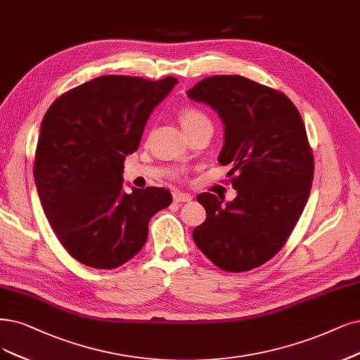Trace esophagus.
Here are the masks:
<instances>
[{
	"label": "esophagus",
	"mask_w": 360,
	"mask_h": 360,
	"mask_svg": "<svg viewBox=\"0 0 360 360\" xmlns=\"http://www.w3.org/2000/svg\"><path fill=\"white\" fill-rule=\"evenodd\" d=\"M193 197L190 194H185V193H173V202L175 203H185V202H191Z\"/></svg>",
	"instance_id": "34e87169"
}]
</instances>
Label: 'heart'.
Returning a JSON list of instances; mask_svg holds the SVG:
<instances>
[{
  "label": "heart",
  "instance_id": "obj_1",
  "mask_svg": "<svg viewBox=\"0 0 360 360\" xmlns=\"http://www.w3.org/2000/svg\"><path fill=\"white\" fill-rule=\"evenodd\" d=\"M206 122H209L207 117L205 114H202L200 111H197V110H184L179 114V123L182 126L184 131L190 130V129H193L198 124H202V123H206Z\"/></svg>",
  "mask_w": 360,
  "mask_h": 360
}]
</instances>
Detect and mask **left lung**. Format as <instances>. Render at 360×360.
Wrapping results in <instances>:
<instances>
[{"mask_svg":"<svg viewBox=\"0 0 360 360\" xmlns=\"http://www.w3.org/2000/svg\"><path fill=\"white\" fill-rule=\"evenodd\" d=\"M187 96L215 110L224 124L218 155L230 166L233 202L203 193L206 219L193 238L225 271H248L271 259L297 225L313 182L304 122L283 93L240 75L202 79Z\"/></svg>","mask_w":360,"mask_h":360,"instance_id":"8db88e82","label":"left lung"}]
</instances>
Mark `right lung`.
Returning a JSON list of instances; mask_svg holds the SVG:
<instances>
[{"mask_svg":"<svg viewBox=\"0 0 360 360\" xmlns=\"http://www.w3.org/2000/svg\"><path fill=\"white\" fill-rule=\"evenodd\" d=\"M178 84L102 75L65 93L46 112L34 178L44 214L70 255L111 270L135 257L148 222L172 203L166 188L123 190V163L155 106Z\"/></svg>","mask_w":360,"mask_h":360,"instance_id":"1","label":"right lung"}]
</instances>
